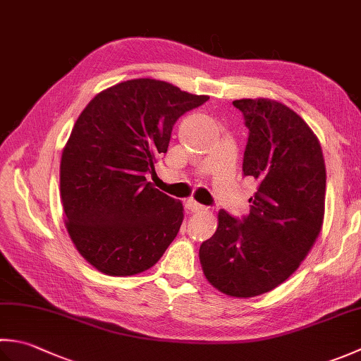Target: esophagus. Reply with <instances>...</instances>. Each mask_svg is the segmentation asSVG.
<instances>
[{
  "label": "esophagus",
  "mask_w": 361,
  "mask_h": 361,
  "mask_svg": "<svg viewBox=\"0 0 361 361\" xmlns=\"http://www.w3.org/2000/svg\"><path fill=\"white\" fill-rule=\"evenodd\" d=\"M186 208H188L189 211H192V213H202V211L207 209V208L203 207V204L197 203L194 199H189V200H186Z\"/></svg>",
  "instance_id": "obj_1"
}]
</instances>
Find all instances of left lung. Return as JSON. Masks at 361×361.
I'll list each match as a JSON object with an SVG mask.
<instances>
[{
    "mask_svg": "<svg viewBox=\"0 0 361 361\" xmlns=\"http://www.w3.org/2000/svg\"><path fill=\"white\" fill-rule=\"evenodd\" d=\"M233 104L249 128L243 171L258 189L243 222L219 211L199 257L217 291L247 299L283 283L312 250L326 211V162L319 139L286 104L269 98Z\"/></svg>",
    "mask_w": 361,
    "mask_h": 361,
    "instance_id": "8db88e82",
    "label": "left lung"
}]
</instances>
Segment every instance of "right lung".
Masks as SVG:
<instances>
[{"label": "right lung", "mask_w": 361, "mask_h": 361, "mask_svg": "<svg viewBox=\"0 0 361 361\" xmlns=\"http://www.w3.org/2000/svg\"><path fill=\"white\" fill-rule=\"evenodd\" d=\"M208 100L137 78L102 90L78 117L61 157V202L70 239L97 271L128 277L164 255L185 209L145 175L176 120Z\"/></svg>", "instance_id": "1"}]
</instances>
